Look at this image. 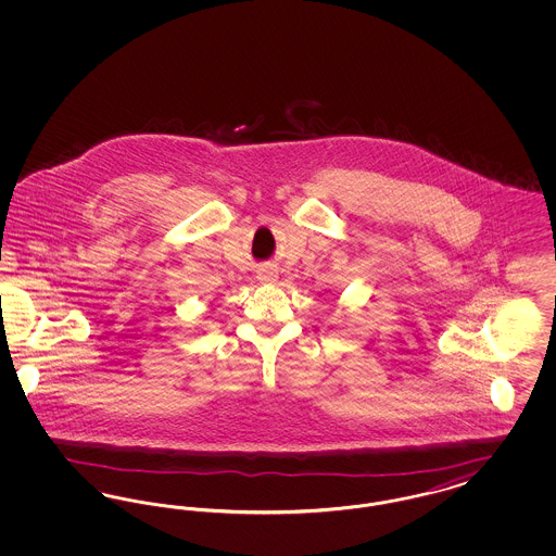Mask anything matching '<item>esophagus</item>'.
Returning <instances> with one entry per match:
<instances>
[{"instance_id": "esophagus-1", "label": "esophagus", "mask_w": 556, "mask_h": 556, "mask_svg": "<svg viewBox=\"0 0 556 556\" xmlns=\"http://www.w3.org/2000/svg\"><path fill=\"white\" fill-rule=\"evenodd\" d=\"M258 279H261L263 283H275V281H277V270H275L273 266H263V268L258 270Z\"/></svg>"}]
</instances>
